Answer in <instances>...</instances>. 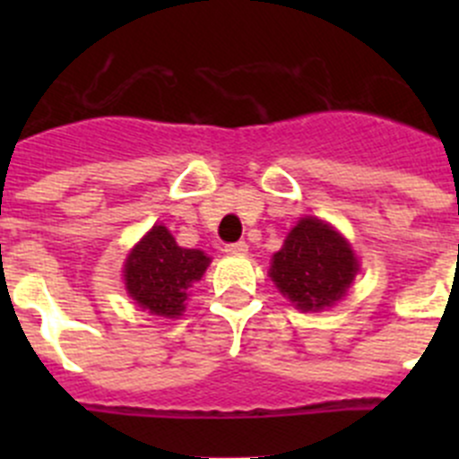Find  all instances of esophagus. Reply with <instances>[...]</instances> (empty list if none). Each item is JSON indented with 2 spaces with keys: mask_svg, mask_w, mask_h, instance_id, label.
Here are the masks:
<instances>
[{
  "mask_svg": "<svg viewBox=\"0 0 459 459\" xmlns=\"http://www.w3.org/2000/svg\"><path fill=\"white\" fill-rule=\"evenodd\" d=\"M247 251H248L247 242H233V244H226V247H224L226 255H244Z\"/></svg>",
  "mask_w": 459,
  "mask_h": 459,
  "instance_id": "obj_1",
  "label": "esophagus"
}]
</instances>
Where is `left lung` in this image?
<instances>
[{
	"instance_id": "1",
	"label": "left lung",
	"mask_w": 459,
	"mask_h": 459,
	"mask_svg": "<svg viewBox=\"0 0 459 459\" xmlns=\"http://www.w3.org/2000/svg\"><path fill=\"white\" fill-rule=\"evenodd\" d=\"M358 273V259L346 239L324 221L304 217L273 255L271 277L302 311L333 307Z\"/></svg>"
}]
</instances>
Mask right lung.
Wrapping results in <instances>:
<instances>
[{"instance_id":"right-lung-1","label":"right lung","mask_w":459,"mask_h":459,"mask_svg":"<svg viewBox=\"0 0 459 459\" xmlns=\"http://www.w3.org/2000/svg\"><path fill=\"white\" fill-rule=\"evenodd\" d=\"M208 262L202 251L178 247L166 226H152L126 259V290L152 316L178 317L188 289L204 275Z\"/></svg>"}]
</instances>
